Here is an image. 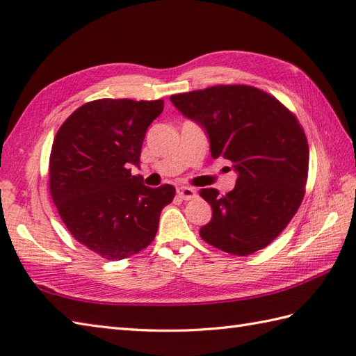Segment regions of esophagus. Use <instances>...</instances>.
Returning <instances> with one entry per match:
<instances>
[{"label":"esophagus","instance_id":"esophagus-1","mask_svg":"<svg viewBox=\"0 0 356 356\" xmlns=\"http://www.w3.org/2000/svg\"><path fill=\"white\" fill-rule=\"evenodd\" d=\"M177 195L184 200H191L195 197V190L190 186H177Z\"/></svg>","mask_w":356,"mask_h":356}]
</instances>
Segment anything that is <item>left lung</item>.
<instances>
[{
  "mask_svg": "<svg viewBox=\"0 0 356 356\" xmlns=\"http://www.w3.org/2000/svg\"><path fill=\"white\" fill-rule=\"evenodd\" d=\"M170 99L205 130L213 159L231 161L237 172L228 194L200 190L213 208L200 237L240 257L268 246L305 195L309 147L297 118L274 96L249 86H216Z\"/></svg>",
  "mask_w": 356,
  "mask_h": 356,
  "instance_id": "left-lung-1",
  "label": "left lung"
}]
</instances>
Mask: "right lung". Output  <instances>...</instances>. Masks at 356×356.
<instances>
[{"instance_id": "add662e5", "label": "right lung", "mask_w": 356, "mask_h": 356, "mask_svg": "<svg viewBox=\"0 0 356 356\" xmlns=\"http://www.w3.org/2000/svg\"><path fill=\"white\" fill-rule=\"evenodd\" d=\"M162 111V99H97L73 111L53 140L49 179L58 213L81 245L107 260L145 249L176 194L172 185L148 188L131 174Z\"/></svg>"}]
</instances>
